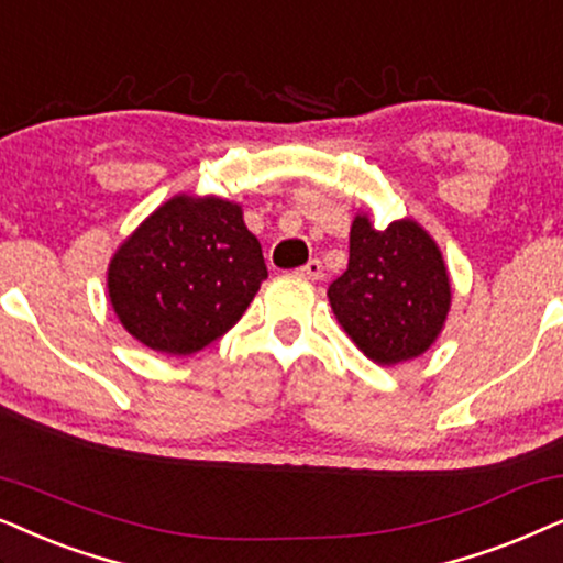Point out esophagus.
<instances>
[{"instance_id": "obj_1", "label": "esophagus", "mask_w": 563, "mask_h": 563, "mask_svg": "<svg viewBox=\"0 0 563 563\" xmlns=\"http://www.w3.org/2000/svg\"><path fill=\"white\" fill-rule=\"evenodd\" d=\"M298 275L306 277V280H321V277H324V267H321L319 260H309L301 269H298Z\"/></svg>"}]
</instances>
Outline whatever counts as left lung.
Listing matches in <instances>:
<instances>
[{"label":"left lung","instance_id":"left-lung-1","mask_svg":"<svg viewBox=\"0 0 563 563\" xmlns=\"http://www.w3.org/2000/svg\"><path fill=\"white\" fill-rule=\"evenodd\" d=\"M336 321L378 365L407 363L430 350L451 311L443 252L417 221L380 231L365 213L350 229V262L327 290Z\"/></svg>","mask_w":563,"mask_h":563}]
</instances>
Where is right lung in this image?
<instances>
[{
  "label": "right lung",
  "instance_id": "1",
  "mask_svg": "<svg viewBox=\"0 0 563 563\" xmlns=\"http://www.w3.org/2000/svg\"><path fill=\"white\" fill-rule=\"evenodd\" d=\"M265 277L242 206L216 195H175L112 254L108 296L141 344L192 355L242 319Z\"/></svg>",
  "mask_w": 563,
  "mask_h": 563
}]
</instances>
